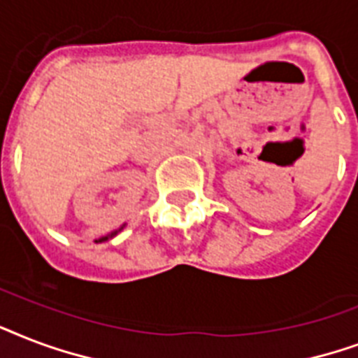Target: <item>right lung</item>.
<instances>
[{
  "mask_svg": "<svg viewBox=\"0 0 358 358\" xmlns=\"http://www.w3.org/2000/svg\"><path fill=\"white\" fill-rule=\"evenodd\" d=\"M119 231H121V229H117V231H113V234L106 235V237H101V239L96 241V243H102V241H108V239H112V237H115V235H117V234H119Z\"/></svg>",
  "mask_w": 358,
  "mask_h": 358,
  "instance_id": "right-lung-1",
  "label": "right lung"
}]
</instances>
